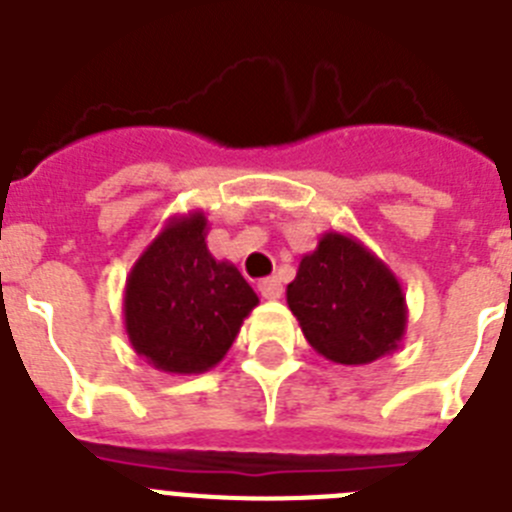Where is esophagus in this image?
Here are the masks:
<instances>
[{"label": "esophagus", "mask_w": 512, "mask_h": 512, "mask_svg": "<svg viewBox=\"0 0 512 512\" xmlns=\"http://www.w3.org/2000/svg\"><path fill=\"white\" fill-rule=\"evenodd\" d=\"M259 292H261V297H264V300H279L284 289H282V282H279V279L269 277V279H261Z\"/></svg>", "instance_id": "obj_1"}]
</instances>
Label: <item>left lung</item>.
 <instances>
[{"label": "left lung", "mask_w": 512, "mask_h": 512, "mask_svg": "<svg viewBox=\"0 0 512 512\" xmlns=\"http://www.w3.org/2000/svg\"><path fill=\"white\" fill-rule=\"evenodd\" d=\"M287 305L307 343L328 361L372 364L397 351L408 305L392 269L354 235L328 230L300 259Z\"/></svg>", "instance_id": "8db88e82"}]
</instances>
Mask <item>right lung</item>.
<instances>
[{
    "instance_id": "obj_1",
    "label": "right lung",
    "mask_w": 512,
    "mask_h": 512,
    "mask_svg": "<svg viewBox=\"0 0 512 512\" xmlns=\"http://www.w3.org/2000/svg\"><path fill=\"white\" fill-rule=\"evenodd\" d=\"M207 230L202 210L171 215L125 279V333L158 372H210L259 305L235 264L212 256Z\"/></svg>"
}]
</instances>
